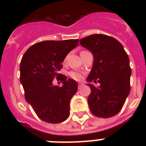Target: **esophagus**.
<instances>
[{
	"label": "esophagus",
	"instance_id": "34e87169",
	"mask_svg": "<svg viewBox=\"0 0 146 146\" xmlns=\"http://www.w3.org/2000/svg\"><path fill=\"white\" fill-rule=\"evenodd\" d=\"M84 86V84H83V83H79V84H78V89H80L82 86Z\"/></svg>",
	"mask_w": 146,
	"mask_h": 146
}]
</instances>
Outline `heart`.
I'll use <instances>...</instances> for the list:
<instances>
[{
    "instance_id": "heart-1",
    "label": "heart",
    "mask_w": 146,
    "mask_h": 146,
    "mask_svg": "<svg viewBox=\"0 0 146 146\" xmlns=\"http://www.w3.org/2000/svg\"><path fill=\"white\" fill-rule=\"evenodd\" d=\"M70 76L71 78H73V80H76V81H80L83 78L82 73L77 72V71H72L70 73Z\"/></svg>"
}]
</instances>
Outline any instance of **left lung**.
Masks as SVG:
<instances>
[{"instance_id": "obj_1", "label": "left lung", "mask_w": 146, "mask_h": 146, "mask_svg": "<svg viewBox=\"0 0 146 146\" xmlns=\"http://www.w3.org/2000/svg\"><path fill=\"white\" fill-rule=\"evenodd\" d=\"M80 44L92 53L94 62L86 81L91 89L89 109L96 117L109 118L122 109L130 92L131 68L123 47L114 38L94 34L83 38ZM92 82L100 83L98 87Z\"/></svg>"}]
</instances>
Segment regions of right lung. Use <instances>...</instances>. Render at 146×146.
<instances>
[{"mask_svg":"<svg viewBox=\"0 0 146 146\" xmlns=\"http://www.w3.org/2000/svg\"><path fill=\"white\" fill-rule=\"evenodd\" d=\"M77 45L78 39L43 41L31 46L22 58L20 82L25 98L43 121L59 123L70 116V102L77 92V82L58 72L66 55ZM54 77L63 82L62 87L52 85Z\"/></svg>","mask_w":146,"mask_h":146,"instance_id":"add662e5","label":"right lung"}]
</instances>
